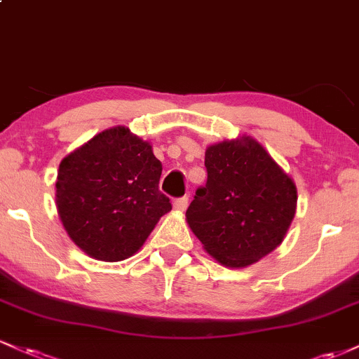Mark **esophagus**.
I'll use <instances>...</instances> for the list:
<instances>
[{
  "label": "esophagus",
  "instance_id": "obj_1",
  "mask_svg": "<svg viewBox=\"0 0 359 359\" xmlns=\"http://www.w3.org/2000/svg\"><path fill=\"white\" fill-rule=\"evenodd\" d=\"M187 205H189V197L187 196L174 201V209L177 212H184L185 209H187Z\"/></svg>",
  "mask_w": 359,
  "mask_h": 359
}]
</instances>
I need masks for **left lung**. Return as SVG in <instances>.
<instances>
[{
    "label": "left lung",
    "mask_w": 359,
    "mask_h": 359,
    "mask_svg": "<svg viewBox=\"0 0 359 359\" xmlns=\"http://www.w3.org/2000/svg\"><path fill=\"white\" fill-rule=\"evenodd\" d=\"M208 182L185 212L204 250L228 269H246L283 241L297 187L262 143L243 135L205 148Z\"/></svg>",
    "instance_id": "1"
}]
</instances>
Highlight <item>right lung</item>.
Masks as SVG:
<instances>
[{
    "label": "right lung",
    "mask_w": 359,
    "mask_h": 359,
    "mask_svg": "<svg viewBox=\"0 0 359 359\" xmlns=\"http://www.w3.org/2000/svg\"><path fill=\"white\" fill-rule=\"evenodd\" d=\"M162 163L150 142L113 126L64 156L57 172V212L77 248L100 262L133 257L163 214Z\"/></svg>",
    "instance_id": "1"
}]
</instances>
